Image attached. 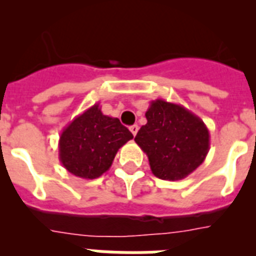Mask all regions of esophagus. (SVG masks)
<instances>
[{"instance_id": "34e87169", "label": "esophagus", "mask_w": 256, "mask_h": 256, "mask_svg": "<svg viewBox=\"0 0 256 256\" xmlns=\"http://www.w3.org/2000/svg\"><path fill=\"white\" fill-rule=\"evenodd\" d=\"M130 130L132 132L133 136H136L137 134V132H138V126H137V124H134V126H130Z\"/></svg>"}]
</instances>
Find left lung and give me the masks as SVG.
Segmentation results:
<instances>
[{
  "label": "left lung",
  "instance_id": "8db88e82",
  "mask_svg": "<svg viewBox=\"0 0 256 256\" xmlns=\"http://www.w3.org/2000/svg\"><path fill=\"white\" fill-rule=\"evenodd\" d=\"M144 115L148 123L141 126L134 141L148 155L155 177L183 180L204 162L210 134L198 115L160 98L151 101Z\"/></svg>",
  "mask_w": 256,
  "mask_h": 256
}]
</instances>
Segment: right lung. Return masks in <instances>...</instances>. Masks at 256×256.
Returning <instances> with one entry per match:
<instances>
[{"label": "right lung", "instance_id": "add662e5", "mask_svg": "<svg viewBox=\"0 0 256 256\" xmlns=\"http://www.w3.org/2000/svg\"><path fill=\"white\" fill-rule=\"evenodd\" d=\"M133 138L118 118L94 104L65 126L58 140V159L69 173L94 180L110 169L118 150Z\"/></svg>", "mask_w": 256, "mask_h": 256}]
</instances>
